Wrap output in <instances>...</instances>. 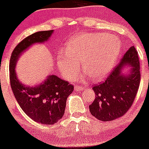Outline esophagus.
Segmentation results:
<instances>
[{"label": "esophagus", "mask_w": 149, "mask_h": 149, "mask_svg": "<svg viewBox=\"0 0 149 149\" xmlns=\"http://www.w3.org/2000/svg\"><path fill=\"white\" fill-rule=\"evenodd\" d=\"M84 87H82V86L79 85H74V90L76 91H80V90H83Z\"/></svg>", "instance_id": "obj_1"}]
</instances>
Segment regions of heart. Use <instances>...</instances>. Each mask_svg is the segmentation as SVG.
Returning a JSON list of instances; mask_svg holds the SVG:
<instances>
[{
  "instance_id": "b5f03b06",
  "label": "heart",
  "mask_w": 149,
  "mask_h": 149,
  "mask_svg": "<svg viewBox=\"0 0 149 149\" xmlns=\"http://www.w3.org/2000/svg\"><path fill=\"white\" fill-rule=\"evenodd\" d=\"M121 49L120 39L113 35L102 33H82L72 39L67 51L61 50L56 64L67 79L76 76L79 62L94 79H101L113 70Z\"/></svg>"
}]
</instances>
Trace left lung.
Wrapping results in <instances>:
<instances>
[{
	"label": "left lung",
	"mask_w": 149,
	"mask_h": 149,
	"mask_svg": "<svg viewBox=\"0 0 149 149\" xmlns=\"http://www.w3.org/2000/svg\"><path fill=\"white\" fill-rule=\"evenodd\" d=\"M125 64L132 67L127 75L122 74L121 71ZM140 81L139 54L132 46L105 82L93 86L95 98L89 106L91 114L102 121L113 120L124 116L133 103Z\"/></svg>",
	"instance_id": "obj_1"
}]
</instances>
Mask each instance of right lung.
<instances>
[{
	"mask_svg": "<svg viewBox=\"0 0 149 149\" xmlns=\"http://www.w3.org/2000/svg\"><path fill=\"white\" fill-rule=\"evenodd\" d=\"M53 30L38 31L27 36L15 47L9 64L10 82L13 95L24 113L36 123L52 125L64 116L68 96L74 86L56 75H49L45 82L36 87H26L16 74V61L23 52L34 43L47 41Z\"/></svg>",
	"mask_w": 149,
	"mask_h": 149,
	"instance_id": "add662e5",
	"label": "right lung"
}]
</instances>
